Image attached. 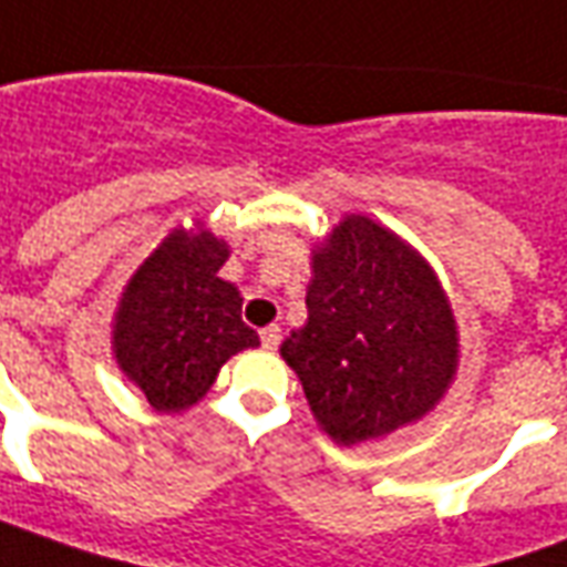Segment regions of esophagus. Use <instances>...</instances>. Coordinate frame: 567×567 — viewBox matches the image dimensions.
I'll use <instances>...</instances> for the list:
<instances>
[{
    "mask_svg": "<svg viewBox=\"0 0 567 567\" xmlns=\"http://www.w3.org/2000/svg\"><path fill=\"white\" fill-rule=\"evenodd\" d=\"M259 339H262V348L275 351L277 344H280V327H265L262 332H259Z\"/></svg>",
    "mask_w": 567,
    "mask_h": 567,
    "instance_id": "34e87169",
    "label": "esophagus"
}]
</instances>
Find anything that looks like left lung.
<instances>
[{
	"label": "left lung",
	"mask_w": 567,
	"mask_h": 567,
	"mask_svg": "<svg viewBox=\"0 0 567 567\" xmlns=\"http://www.w3.org/2000/svg\"><path fill=\"white\" fill-rule=\"evenodd\" d=\"M308 320L280 344L332 443L360 445L431 415L461 360L455 311L431 262L363 213L311 250Z\"/></svg>",
	"instance_id": "obj_1"
}]
</instances>
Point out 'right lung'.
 <instances>
[{
	"label": "right lung",
	"instance_id": "right-lung-1",
	"mask_svg": "<svg viewBox=\"0 0 567 567\" xmlns=\"http://www.w3.org/2000/svg\"><path fill=\"white\" fill-rule=\"evenodd\" d=\"M228 244L204 223L174 228L118 296L112 354L155 412H186L231 357L259 344L240 320V292L219 277Z\"/></svg>",
	"mask_w": 567,
	"mask_h": 567
}]
</instances>
